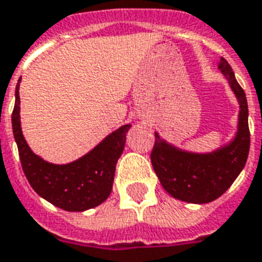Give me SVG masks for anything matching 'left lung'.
I'll list each match as a JSON object with an SVG mask.
<instances>
[{"label": "left lung", "mask_w": 262, "mask_h": 262, "mask_svg": "<svg viewBox=\"0 0 262 262\" xmlns=\"http://www.w3.org/2000/svg\"><path fill=\"white\" fill-rule=\"evenodd\" d=\"M219 71L227 79L239 103L235 137L208 153L180 149L154 133L151 165L164 190L176 200L188 204H208L230 188L246 164L250 149L249 109L245 91L235 79L231 66L220 58Z\"/></svg>", "instance_id": "left-lung-1"}]
</instances>
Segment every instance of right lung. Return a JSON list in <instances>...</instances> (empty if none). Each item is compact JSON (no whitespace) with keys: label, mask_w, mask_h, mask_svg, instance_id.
Returning a JSON list of instances; mask_svg holds the SVG:
<instances>
[{"label":"right lung","mask_w":262,"mask_h":262,"mask_svg":"<svg viewBox=\"0 0 262 262\" xmlns=\"http://www.w3.org/2000/svg\"><path fill=\"white\" fill-rule=\"evenodd\" d=\"M19 87L20 80L15 91L12 127L28 183L38 195L67 212H84L102 204L112 191L117 160L124 150L125 135L131 124L121 125L72 163H49L34 153L24 139L20 123Z\"/></svg>","instance_id":"obj_1"}]
</instances>
